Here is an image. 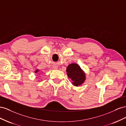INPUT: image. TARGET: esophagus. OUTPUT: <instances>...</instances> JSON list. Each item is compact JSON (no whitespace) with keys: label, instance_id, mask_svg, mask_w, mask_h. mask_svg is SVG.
Returning <instances> with one entry per match:
<instances>
[{"label":"esophagus","instance_id":"obj_1","mask_svg":"<svg viewBox=\"0 0 126 126\" xmlns=\"http://www.w3.org/2000/svg\"><path fill=\"white\" fill-rule=\"evenodd\" d=\"M57 68H58V67H57V66H54V69H57Z\"/></svg>","mask_w":126,"mask_h":126}]
</instances>
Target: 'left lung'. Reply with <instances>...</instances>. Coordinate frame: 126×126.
I'll list each match as a JSON object with an SVG mask.
<instances>
[{"mask_svg":"<svg viewBox=\"0 0 126 126\" xmlns=\"http://www.w3.org/2000/svg\"><path fill=\"white\" fill-rule=\"evenodd\" d=\"M68 77L72 80V84L78 87L82 85L86 79L85 73L78 64L72 63L68 65L66 69Z\"/></svg>","mask_w":126,"mask_h":126,"instance_id":"left-lung-1","label":"left lung"}]
</instances>
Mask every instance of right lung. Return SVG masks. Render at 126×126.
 <instances>
[{"mask_svg":"<svg viewBox=\"0 0 126 126\" xmlns=\"http://www.w3.org/2000/svg\"><path fill=\"white\" fill-rule=\"evenodd\" d=\"M39 71V70L38 69H37V70H36V71H35V73H37V72H38V71Z\"/></svg>","mask_w":126,"mask_h":126,"instance_id":"1","label":"right lung"}]
</instances>
